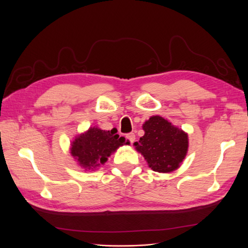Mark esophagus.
Returning a JSON list of instances; mask_svg holds the SVG:
<instances>
[{
	"mask_svg": "<svg viewBox=\"0 0 248 248\" xmlns=\"http://www.w3.org/2000/svg\"><path fill=\"white\" fill-rule=\"evenodd\" d=\"M126 139L129 140L130 144H133V141L136 140V134H134L133 132H130V133L127 134V136H126Z\"/></svg>",
	"mask_w": 248,
	"mask_h": 248,
	"instance_id": "1",
	"label": "esophagus"
}]
</instances>
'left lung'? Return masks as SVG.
<instances>
[{
	"mask_svg": "<svg viewBox=\"0 0 248 248\" xmlns=\"http://www.w3.org/2000/svg\"><path fill=\"white\" fill-rule=\"evenodd\" d=\"M144 137L134 142L147 160L149 168L169 172L180 167L188 149V138L181 129L159 116H153L142 125Z\"/></svg>",
	"mask_w": 248,
	"mask_h": 248,
	"instance_id": "1",
	"label": "left lung"
}]
</instances>
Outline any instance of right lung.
Masks as SVG:
<instances>
[{
	"label": "right lung",
	"mask_w": 248,
	"mask_h": 248,
	"mask_svg": "<svg viewBox=\"0 0 248 248\" xmlns=\"http://www.w3.org/2000/svg\"><path fill=\"white\" fill-rule=\"evenodd\" d=\"M124 144H128V141L126 142L125 138L117 134V129L106 131L93 127L72 142L71 154L80 167L94 170L106 162L111 152Z\"/></svg>",
	"instance_id": "1"
}]
</instances>
